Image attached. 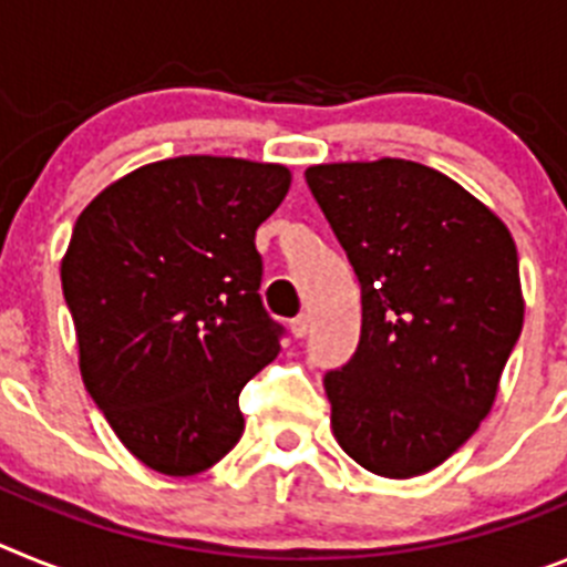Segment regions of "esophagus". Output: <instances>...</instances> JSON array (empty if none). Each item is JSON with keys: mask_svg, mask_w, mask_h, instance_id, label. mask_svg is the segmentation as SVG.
Masks as SVG:
<instances>
[{"mask_svg": "<svg viewBox=\"0 0 567 567\" xmlns=\"http://www.w3.org/2000/svg\"><path fill=\"white\" fill-rule=\"evenodd\" d=\"M309 329H312V315L300 312L298 318H292V334H295V338H303Z\"/></svg>", "mask_w": 567, "mask_h": 567, "instance_id": "esophagus-1", "label": "esophagus"}]
</instances>
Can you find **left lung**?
<instances>
[{"instance_id": "1", "label": "left lung", "mask_w": 567, "mask_h": 567, "mask_svg": "<svg viewBox=\"0 0 567 567\" xmlns=\"http://www.w3.org/2000/svg\"><path fill=\"white\" fill-rule=\"evenodd\" d=\"M360 284L363 327L323 378L354 463L405 480L477 432L523 332L508 227L449 175L403 158L307 169Z\"/></svg>"}]
</instances>
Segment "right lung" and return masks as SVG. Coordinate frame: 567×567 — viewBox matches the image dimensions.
Listing matches in <instances>:
<instances>
[{"mask_svg":"<svg viewBox=\"0 0 567 567\" xmlns=\"http://www.w3.org/2000/svg\"><path fill=\"white\" fill-rule=\"evenodd\" d=\"M289 169L182 155L124 175L79 215L62 292L90 398L135 457L169 477L244 434L240 389L280 352L255 229Z\"/></svg>","mask_w":567,"mask_h":567,"instance_id":"obj_1","label":"right lung"}]
</instances>
